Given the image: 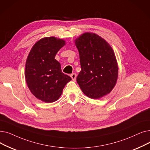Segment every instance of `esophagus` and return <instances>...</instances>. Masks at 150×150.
<instances>
[{
	"instance_id": "34e87169",
	"label": "esophagus",
	"mask_w": 150,
	"mask_h": 150,
	"mask_svg": "<svg viewBox=\"0 0 150 150\" xmlns=\"http://www.w3.org/2000/svg\"><path fill=\"white\" fill-rule=\"evenodd\" d=\"M70 76H71V79H72V80H74V81H75V80H76V74H75V73L71 74L70 75Z\"/></svg>"
}]
</instances>
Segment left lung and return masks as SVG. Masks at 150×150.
Masks as SVG:
<instances>
[{
	"instance_id": "8db88e82",
	"label": "left lung",
	"mask_w": 150,
	"mask_h": 150,
	"mask_svg": "<svg viewBox=\"0 0 150 150\" xmlns=\"http://www.w3.org/2000/svg\"><path fill=\"white\" fill-rule=\"evenodd\" d=\"M81 71L76 81L89 98L99 99L114 88L118 68L114 52L104 39L93 33L82 34L75 40Z\"/></svg>"
}]
</instances>
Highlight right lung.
Returning a JSON list of instances; mask_svg holds the SVG:
<instances>
[{"label": "right lung", "mask_w": 150, "mask_h": 150, "mask_svg": "<svg viewBox=\"0 0 150 150\" xmlns=\"http://www.w3.org/2000/svg\"><path fill=\"white\" fill-rule=\"evenodd\" d=\"M64 45L61 39L43 38L34 45L28 57L25 68L27 84L33 95L45 102L57 100L71 80L62 72L60 63L54 59Z\"/></svg>", "instance_id": "1"}]
</instances>
